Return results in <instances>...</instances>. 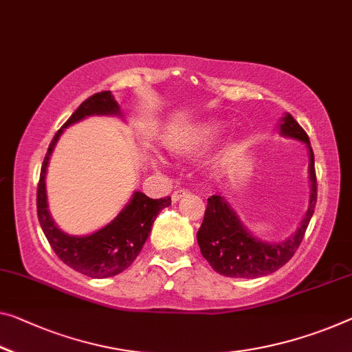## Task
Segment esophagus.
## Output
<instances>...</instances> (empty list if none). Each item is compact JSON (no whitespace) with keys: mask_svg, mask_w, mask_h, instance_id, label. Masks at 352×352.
Masks as SVG:
<instances>
[{"mask_svg":"<svg viewBox=\"0 0 352 352\" xmlns=\"http://www.w3.org/2000/svg\"><path fill=\"white\" fill-rule=\"evenodd\" d=\"M187 195H188V190H187V188H177V190H175V192H173V195H171L173 203H177V201H179L181 198L187 197Z\"/></svg>","mask_w":352,"mask_h":352,"instance_id":"esophagus-1","label":"esophagus"}]
</instances>
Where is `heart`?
<instances>
[{
	"label": "heart",
	"mask_w": 352,
	"mask_h": 352,
	"mask_svg": "<svg viewBox=\"0 0 352 352\" xmlns=\"http://www.w3.org/2000/svg\"><path fill=\"white\" fill-rule=\"evenodd\" d=\"M223 131V124L215 120H206L182 129L181 132L170 138V149L181 155H193L199 151L209 148L220 132Z\"/></svg>",
	"instance_id": "heart-1"
}]
</instances>
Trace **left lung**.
<instances>
[{
  "label": "left lung",
  "mask_w": 352,
  "mask_h": 352,
  "mask_svg": "<svg viewBox=\"0 0 352 352\" xmlns=\"http://www.w3.org/2000/svg\"><path fill=\"white\" fill-rule=\"evenodd\" d=\"M280 133L305 143L310 155V201L308 209L293 236L277 244H269L258 237L252 236L241 223L234 210L231 209L225 198L212 195L208 198V208L204 212L201 228L197 232V241L201 250V255L210 264L215 272L225 277L236 278H256L269 275L278 270L289 261L299 248L307 226L310 223L316 206V173H315V155L310 146V140L297 121L289 113L282 118Z\"/></svg>",
  "instance_id": "1"
}]
</instances>
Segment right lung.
Segmentation results:
<instances>
[{
	"label": "right lung",
	"instance_id": "right-lung-1",
	"mask_svg": "<svg viewBox=\"0 0 352 352\" xmlns=\"http://www.w3.org/2000/svg\"><path fill=\"white\" fill-rule=\"evenodd\" d=\"M93 115L122 118L120 105L111 91H102L88 97L53 137L42 164L37 186V217L48 244L64 264L91 278H107L121 274L135 261L148 239L155 217L162 209L170 206L171 198L153 199L142 192H133L131 201L118 214V217L93 234L70 236L58 228L47 203L45 176L48 160L64 129Z\"/></svg>",
	"mask_w": 352,
	"mask_h": 352
}]
</instances>
